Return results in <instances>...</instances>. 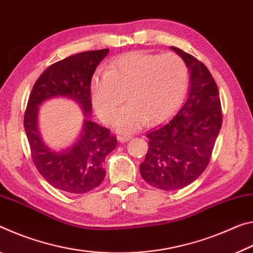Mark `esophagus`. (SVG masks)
<instances>
[{"label": "esophagus", "instance_id": "34e87169", "mask_svg": "<svg viewBox=\"0 0 253 253\" xmlns=\"http://www.w3.org/2000/svg\"><path fill=\"white\" fill-rule=\"evenodd\" d=\"M132 139V136L131 135H120V136H118V140L121 143H124V142H126V141H129V140H131Z\"/></svg>", "mask_w": 253, "mask_h": 253}]
</instances>
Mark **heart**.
<instances>
[{"instance_id": "1", "label": "heart", "mask_w": 253, "mask_h": 253, "mask_svg": "<svg viewBox=\"0 0 253 253\" xmlns=\"http://www.w3.org/2000/svg\"><path fill=\"white\" fill-rule=\"evenodd\" d=\"M187 82V66L176 53L133 51L117 58L111 69L94 76L90 96L98 117L112 122L126 93L130 103L114 126L121 133H130L147 122L159 123L170 117L184 97Z\"/></svg>"}]
</instances>
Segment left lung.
Returning a JSON list of instances; mask_svg holds the SVG:
<instances>
[{"instance_id":"8db88e82","label":"left lung","mask_w":253,"mask_h":253,"mask_svg":"<svg viewBox=\"0 0 253 253\" xmlns=\"http://www.w3.org/2000/svg\"><path fill=\"white\" fill-rule=\"evenodd\" d=\"M190 74L185 103L172 117L147 133L149 147L140 173L161 190H177L192 184L210 163L222 126V109L216 83L208 67L179 48Z\"/></svg>"}]
</instances>
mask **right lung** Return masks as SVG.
<instances>
[{
    "label": "right lung",
    "instance_id": "obj_1",
    "mask_svg": "<svg viewBox=\"0 0 253 253\" xmlns=\"http://www.w3.org/2000/svg\"><path fill=\"white\" fill-rule=\"evenodd\" d=\"M109 51H84L52 64L41 74L29 96L23 124L32 161L49 184L66 193L84 194L101 185L105 177L104 160L117 148L118 140L110 130L88 118L92 113V77ZM58 96L75 100L85 117L80 136L61 152L49 148L38 129L39 106Z\"/></svg>",
    "mask_w": 253,
    "mask_h": 253
}]
</instances>
